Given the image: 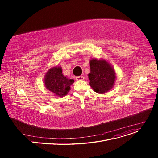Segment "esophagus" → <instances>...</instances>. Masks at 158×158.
<instances>
[{
	"label": "esophagus",
	"instance_id": "obj_1",
	"mask_svg": "<svg viewBox=\"0 0 158 158\" xmlns=\"http://www.w3.org/2000/svg\"><path fill=\"white\" fill-rule=\"evenodd\" d=\"M76 79L77 81H81V80H84L85 79V77L84 76H77L76 77Z\"/></svg>",
	"mask_w": 158,
	"mask_h": 158
}]
</instances>
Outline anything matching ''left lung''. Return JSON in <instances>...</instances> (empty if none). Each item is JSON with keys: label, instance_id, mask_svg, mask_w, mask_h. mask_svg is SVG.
<instances>
[{"label": "left lung", "instance_id": "8db88e82", "mask_svg": "<svg viewBox=\"0 0 158 158\" xmlns=\"http://www.w3.org/2000/svg\"><path fill=\"white\" fill-rule=\"evenodd\" d=\"M90 73L88 78L89 85L95 92L104 94L114 86L116 79L113 66L104 60L93 59L89 61Z\"/></svg>", "mask_w": 158, "mask_h": 158}]
</instances>
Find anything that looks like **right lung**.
<instances>
[{"label":"right lung","instance_id":"obj_1","mask_svg":"<svg viewBox=\"0 0 158 158\" xmlns=\"http://www.w3.org/2000/svg\"><path fill=\"white\" fill-rule=\"evenodd\" d=\"M73 82V79L67 78L62 73V69L60 66H54L50 69L44 78L46 88L55 95L59 97L67 95L70 89V86Z\"/></svg>","mask_w":158,"mask_h":158}]
</instances>
